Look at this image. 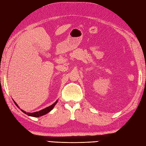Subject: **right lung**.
Instances as JSON below:
<instances>
[{
  "mask_svg": "<svg viewBox=\"0 0 146 146\" xmlns=\"http://www.w3.org/2000/svg\"><path fill=\"white\" fill-rule=\"evenodd\" d=\"M13 102H15V105H16V106H17V107H18V108H20V107H19V106H18V104L15 102V101L13 100ZM57 102H58V100H57L54 104H52L51 106H49V107H46V108H45V109H42V110H40V111H37V112H27L26 111H23V110L21 109L20 108V109L21 111L23 112V113H25V114H27V115H28V116H32V117H38L44 116V115L48 114V112H50V111H51V110L54 108V107L55 106V105L57 104Z\"/></svg>",
  "mask_w": 146,
  "mask_h": 146,
  "instance_id": "obj_1",
  "label": "right lung"
}]
</instances>
